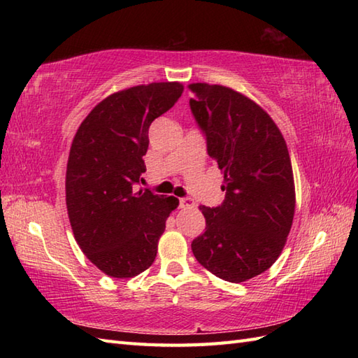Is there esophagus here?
I'll list each match as a JSON object with an SVG mask.
<instances>
[{
  "instance_id": "1",
  "label": "esophagus",
  "mask_w": 358,
  "mask_h": 358,
  "mask_svg": "<svg viewBox=\"0 0 358 358\" xmlns=\"http://www.w3.org/2000/svg\"><path fill=\"white\" fill-rule=\"evenodd\" d=\"M194 206H195V203L192 199H189V196H183V199H180V208L192 209Z\"/></svg>"
}]
</instances>
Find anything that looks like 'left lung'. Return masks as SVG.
<instances>
[{
  "mask_svg": "<svg viewBox=\"0 0 358 358\" xmlns=\"http://www.w3.org/2000/svg\"><path fill=\"white\" fill-rule=\"evenodd\" d=\"M189 89L192 115L224 175L226 192L220 206H200L206 231L192 241V252L218 278L241 283L275 263L291 231V158L277 124L248 96L206 83Z\"/></svg>",
  "mask_w": 358,
  "mask_h": 358,
  "instance_id": "1",
  "label": "left lung"
}]
</instances>
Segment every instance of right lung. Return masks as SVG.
<instances>
[{"label":"right lung","instance_id":"1","mask_svg":"<svg viewBox=\"0 0 358 358\" xmlns=\"http://www.w3.org/2000/svg\"><path fill=\"white\" fill-rule=\"evenodd\" d=\"M183 94L180 83H150L104 98L73 136L66 204L83 252L106 275L135 277L157 257L175 196L134 192L149 148V127Z\"/></svg>","mask_w":358,"mask_h":358}]
</instances>
